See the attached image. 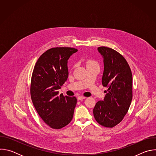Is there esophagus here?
<instances>
[{
    "label": "esophagus",
    "instance_id": "34e87169",
    "mask_svg": "<svg viewBox=\"0 0 156 156\" xmlns=\"http://www.w3.org/2000/svg\"><path fill=\"white\" fill-rule=\"evenodd\" d=\"M86 98L85 97H84V96H79V97H78V101H82V100H83V99H84Z\"/></svg>",
    "mask_w": 156,
    "mask_h": 156
}]
</instances>
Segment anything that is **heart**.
Segmentation results:
<instances>
[{
    "label": "heart",
    "instance_id": "1",
    "mask_svg": "<svg viewBox=\"0 0 156 156\" xmlns=\"http://www.w3.org/2000/svg\"><path fill=\"white\" fill-rule=\"evenodd\" d=\"M86 63H87V65H90V64L96 63V62H94V61H93V60H88Z\"/></svg>",
    "mask_w": 156,
    "mask_h": 156
}]
</instances>
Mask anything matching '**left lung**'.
Returning a JSON list of instances; mask_svg holds the SVG:
<instances>
[{"label": "left lung", "instance_id": "left-lung-1", "mask_svg": "<svg viewBox=\"0 0 156 156\" xmlns=\"http://www.w3.org/2000/svg\"><path fill=\"white\" fill-rule=\"evenodd\" d=\"M98 52L104 62L103 86L108 87L103 101L93 109L96 120L101 125L112 128L126 114L132 100V74L125 58L116 51L99 47Z\"/></svg>", "mask_w": 156, "mask_h": 156}]
</instances>
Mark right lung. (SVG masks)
I'll list each match as a JSON object with an SVG mask.
<instances>
[{"label": "right lung", "mask_w": 156, "mask_h": 156, "mask_svg": "<svg viewBox=\"0 0 156 156\" xmlns=\"http://www.w3.org/2000/svg\"><path fill=\"white\" fill-rule=\"evenodd\" d=\"M78 51L72 48H55L38 58L31 81V98L37 112L48 125L60 129L72 120L77 100L58 94L69 76L68 60Z\"/></svg>", "instance_id": "add662e5"}]
</instances>
